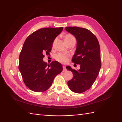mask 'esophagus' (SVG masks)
<instances>
[{"instance_id": "obj_1", "label": "esophagus", "mask_w": 122, "mask_h": 122, "mask_svg": "<svg viewBox=\"0 0 122 122\" xmlns=\"http://www.w3.org/2000/svg\"><path fill=\"white\" fill-rule=\"evenodd\" d=\"M62 68H63V70H62V71H63V72H65V71H67V69H66L65 66H62Z\"/></svg>"}]
</instances>
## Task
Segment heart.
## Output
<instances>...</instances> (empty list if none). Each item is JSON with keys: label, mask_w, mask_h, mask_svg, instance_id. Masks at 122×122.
<instances>
[{"label": "heart", "mask_w": 122, "mask_h": 122, "mask_svg": "<svg viewBox=\"0 0 122 122\" xmlns=\"http://www.w3.org/2000/svg\"><path fill=\"white\" fill-rule=\"evenodd\" d=\"M64 39L65 42H66V44H67V45H68V44L73 41H76V39L75 38V36L70 34H67L65 35L64 36ZM56 39H55L54 40L52 44L53 46H54L55 43H56ZM69 56V55L68 54L59 53L55 55V59H56L58 61L61 62V63H66V62H67L68 60Z\"/></svg>", "instance_id": "obj_1"}]
</instances>
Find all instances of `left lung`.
<instances>
[{
  "label": "left lung",
  "instance_id": "8db88e82",
  "mask_svg": "<svg viewBox=\"0 0 122 122\" xmlns=\"http://www.w3.org/2000/svg\"><path fill=\"white\" fill-rule=\"evenodd\" d=\"M65 29L75 36L77 49L72 61L80 65L78 71L66 67L73 75L68 82L70 89L76 93L88 90L94 83L101 67L100 48L96 36L87 29L78 27H67Z\"/></svg>",
  "mask_w": 122,
  "mask_h": 122
}]
</instances>
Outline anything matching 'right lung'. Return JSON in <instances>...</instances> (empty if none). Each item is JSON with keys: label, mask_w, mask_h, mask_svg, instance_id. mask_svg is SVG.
Wrapping results in <instances>:
<instances>
[{"label": "right lung", "mask_w": 122, "mask_h": 122, "mask_svg": "<svg viewBox=\"0 0 122 122\" xmlns=\"http://www.w3.org/2000/svg\"><path fill=\"white\" fill-rule=\"evenodd\" d=\"M63 27L43 28L35 31L26 39L19 55V70L28 88L36 92L47 90L53 79L62 71L61 63L43 61L44 54H49L54 39Z\"/></svg>", "instance_id": "add662e5"}]
</instances>
